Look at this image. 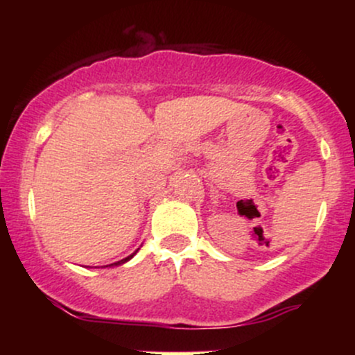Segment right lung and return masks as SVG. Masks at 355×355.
<instances>
[{
  "label": "right lung",
  "instance_id": "obj_1",
  "mask_svg": "<svg viewBox=\"0 0 355 355\" xmlns=\"http://www.w3.org/2000/svg\"><path fill=\"white\" fill-rule=\"evenodd\" d=\"M135 254H137V252H135ZM135 254L128 255V257H126V259H123V260H118V262H115V263H112V266H107V267H113V266H121V263L128 262V260H130V259H132V257H133V255H135Z\"/></svg>",
  "mask_w": 355,
  "mask_h": 355
}]
</instances>
